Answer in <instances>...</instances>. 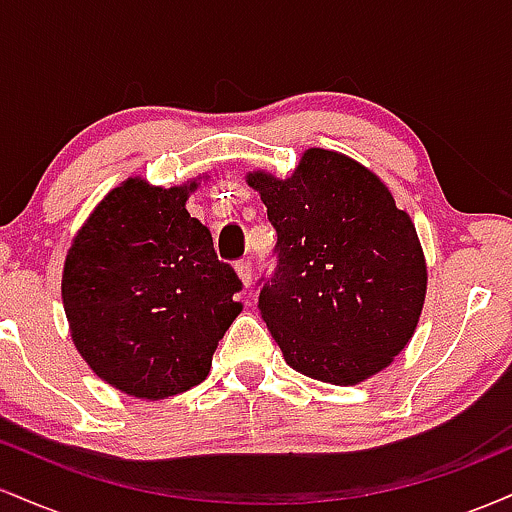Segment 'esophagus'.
Returning <instances> with one entry per match:
<instances>
[{"label": "esophagus", "mask_w": 512, "mask_h": 512, "mask_svg": "<svg viewBox=\"0 0 512 512\" xmlns=\"http://www.w3.org/2000/svg\"><path fill=\"white\" fill-rule=\"evenodd\" d=\"M236 272L240 276V281H243L245 289H248V286L252 284V262L248 260V257H243V260L236 262Z\"/></svg>", "instance_id": "1"}]
</instances>
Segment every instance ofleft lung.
I'll list each match as a JSON object with an SVG mask.
<instances>
[{"label": "left lung", "instance_id": "1", "mask_svg": "<svg viewBox=\"0 0 512 512\" xmlns=\"http://www.w3.org/2000/svg\"><path fill=\"white\" fill-rule=\"evenodd\" d=\"M276 231L260 308L286 363L356 385L407 346L426 296V262L407 211L361 163L308 149L296 173H250Z\"/></svg>", "mask_w": 512, "mask_h": 512}]
</instances>
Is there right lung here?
<instances>
[{
    "label": "right lung",
    "mask_w": 512,
    "mask_h": 512,
    "mask_svg": "<svg viewBox=\"0 0 512 512\" xmlns=\"http://www.w3.org/2000/svg\"><path fill=\"white\" fill-rule=\"evenodd\" d=\"M195 187L127 180L98 204L64 262L76 349L98 378L132 397L163 399L202 383L240 313L233 296L243 281L185 209Z\"/></svg>",
    "instance_id": "right-lung-1"
}]
</instances>
